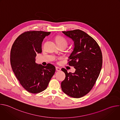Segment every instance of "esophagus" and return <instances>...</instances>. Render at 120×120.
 Wrapping results in <instances>:
<instances>
[{
  "label": "esophagus",
  "instance_id": "esophagus-1",
  "mask_svg": "<svg viewBox=\"0 0 120 120\" xmlns=\"http://www.w3.org/2000/svg\"><path fill=\"white\" fill-rule=\"evenodd\" d=\"M56 70L57 71H60L61 70V68L58 67H56Z\"/></svg>",
  "mask_w": 120,
  "mask_h": 120
}]
</instances>
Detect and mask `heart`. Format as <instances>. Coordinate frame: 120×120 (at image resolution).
<instances>
[{
    "instance_id": "obj_1",
    "label": "heart",
    "mask_w": 120,
    "mask_h": 120,
    "mask_svg": "<svg viewBox=\"0 0 120 120\" xmlns=\"http://www.w3.org/2000/svg\"><path fill=\"white\" fill-rule=\"evenodd\" d=\"M56 42L59 46H67L68 43L67 40L62 37H57L56 38Z\"/></svg>"
}]
</instances>
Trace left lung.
<instances>
[{"label":"left lung","instance_id":"obj_1","mask_svg":"<svg viewBox=\"0 0 120 120\" xmlns=\"http://www.w3.org/2000/svg\"><path fill=\"white\" fill-rule=\"evenodd\" d=\"M62 32L74 42L75 47L67 64L76 70L74 73H68L62 68L65 78L61 82V88L68 96L81 98L92 90L99 75L102 64L101 51L96 41L81 30Z\"/></svg>","mask_w":120,"mask_h":120}]
</instances>
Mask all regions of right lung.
Returning a JSON list of instances; mask_svg holds the SVG:
<instances>
[{"mask_svg":"<svg viewBox=\"0 0 120 120\" xmlns=\"http://www.w3.org/2000/svg\"><path fill=\"white\" fill-rule=\"evenodd\" d=\"M51 32L29 31L19 35L14 42L10 52L13 71L22 87L32 94L46 89L56 71L51 64L43 66L36 63L37 54L42 52V43Z\"/></svg>","mask_w":120,"mask_h":120,"instance_id":"obj_1","label":"right lung"}]
</instances>
